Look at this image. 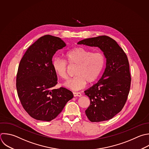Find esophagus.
Instances as JSON below:
<instances>
[{"label":"esophagus","instance_id":"1","mask_svg":"<svg viewBox=\"0 0 149 149\" xmlns=\"http://www.w3.org/2000/svg\"><path fill=\"white\" fill-rule=\"evenodd\" d=\"M74 97H81V94L80 93H76V92H73V93Z\"/></svg>","mask_w":149,"mask_h":149}]
</instances>
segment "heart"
Returning <instances> with one entry per match:
<instances>
[{"label":"heart","instance_id":"b5f03b06","mask_svg":"<svg viewBox=\"0 0 149 149\" xmlns=\"http://www.w3.org/2000/svg\"><path fill=\"white\" fill-rule=\"evenodd\" d=\"M76 66V76L65 83V86L73 90L83 88L87 83L92 84L100 77L105 64L104 54L99 51L93 52L83 47L74 48L65 54V60L55 58L52 66L55 73L63 80H67L68 66Z\"/></svg>","mask_w":149,"mask_h":149}]
</instances>
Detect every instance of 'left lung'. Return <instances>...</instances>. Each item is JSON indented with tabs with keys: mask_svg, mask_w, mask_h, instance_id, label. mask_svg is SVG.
<instances>
[{
	"mask_svg": "<svg viewBox=\"0 0 149 149\" xmlns=\"http://www.w3.org/2000/svg\"><path fill=\"white\" fill-rule=\"evenodd\" d=\"M78 44L97 47L106 58V67L101 79L84 91L90 100L86 115L92 122L111 119L122 109L129 93L131 76L127 57L108 36L84 39Z\"/></svg>",
	"mask_w": 149,
	"mask_h": 149,
	"instance_id": "left-lung-1",
	"label": "left lung"
}]
</instances>
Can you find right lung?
<instances>
[{"label":"right lung","mask_w":149,"mask_h":149,"mask_svg":"<svg viewBox=\"0 0 149 149\" xmlns=\"http://www.w3.org/2000/svg\"><path fill=\"white\" fill-rule=\"evenodd\" d=\"M65 46L59 37L42 36L29 47L20 62L16 77L17 94L23 108L35 119L53 120L73 97L66 88H53L58 77L52 69V57Z\"/></svg>","instance_id":"1"}]
</instances>
